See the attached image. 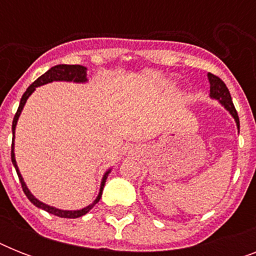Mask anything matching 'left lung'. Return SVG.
<instances>
[{
	"instance_id": "1",
	"label": "left lung",
	"mask_w": 256,
	"mask_h": 256,
	"mask_svg": "<svg viewBox=\"0 0 256 256\" xmlns=\"http://www.w3.org/2000/svg\"><path fill=\"white\" fill-rule=\"evenodd\" d=\"M207 78H208V82H210V96L212 100H219V104H222L223 108L230 112L231 116L234 118L235 124H236V128H238L239 132V116L236 110H235L234 104H232V100H231V94L230 92H228V88L224 85V82H223L219 77L214 76V74L208 73L207 74Z\"/></svg>"
}]
</instances>
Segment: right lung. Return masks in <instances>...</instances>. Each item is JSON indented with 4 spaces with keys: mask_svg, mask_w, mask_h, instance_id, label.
Returning a JSON list of instances; mask_svg holds the SVG:
<instances>
[{
    "mask_svg": "<svg viewBox=\"0 0 256 256\" xmlns=\"http://www.w3.org/2000/svg\"><path fill=\"white\" fill-rule=\"evenodd\" d=\"M86 69L85 66H81V65H57V66H53L52 69H49L46 72L45 74H42L41 77L37 78V81H34L29 88H26V92H24V96L21 98V102H20V106H18V110L16 112V116H14V120H13V124H12V132H13V142H12V162H13V166L16 168V171H17L18 174V178H20V182H21V186H22V190L25 192V195L28 196L30 202L33 203L34 206L38 207V208H42V210L48 211L49 214H53V215H57L60 218H69V219H76V218H80L82 215L88 214V211L92 210V207L96 206V203L100 202V196H102V191H104V182H106V179H108V175L110 174V171L112 168H108L106 172L102 176V180H100V192L96 195V198L94 199V202L90 203L88 206L84 207L81 210H61V208H57V207H53V206H49V204H46V203L41 202L40 199H37L34 196L30 190L26 186L25 180L22 178L21 172H20V168L17 166V162H16V154H14V134H16V126H17V122H18V118L21 116L22 110H24V106H25L26 100L29 98L32 94L34 92L36 88L38 86H42V85H46V84H50V82H54V81H64V82H74V84H85L88 82V78H86Z\"/></svg>",
    "mask_w": 256,
    "mask_h": 256,
    "instance_id": "1",
    "label": "right lung"
}]
</instances>
